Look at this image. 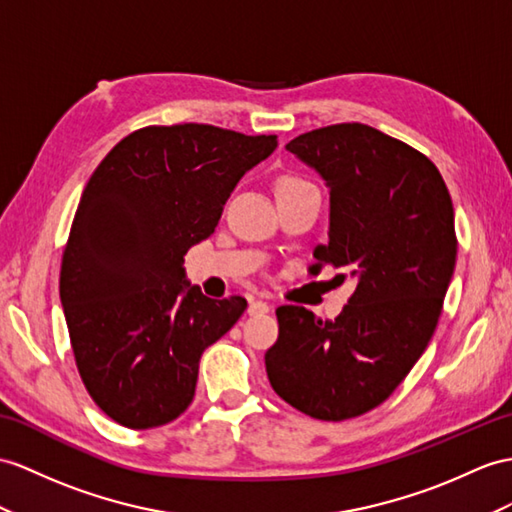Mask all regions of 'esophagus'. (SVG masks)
Here are the masks:
<instances>
[{
	"label": "esophagus",
	"instance_id": "esophagus-1",
	"mask_svg": "<svg viewBox=\"0 0 512 512\" xmlns=\"http://www.w3.org/2000/svg\"><path fill=\"white\" fill-rule=\"evenodd\" d=\"M269 308L271 306L267 302H263V299H252L247 306V313L249 315H265V313H269Z\"/></svg>",
	"mask_w": 512,
	"mask_h": 512
}]
</instances>
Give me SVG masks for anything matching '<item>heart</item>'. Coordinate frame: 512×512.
Returning <instances> with one entry per match:
<instances>
[{"instance_id":"1","label":"heart","mask_w":512,"mask_h":512,"mask_svg":"<svg viewBox=\"0 0 512 512\" xmlns=\"http://www.w3.org/2000/svg\"><path fill=\"white\" fill-rule=\"evenodd\" d=\"M306 186H313V184L302 180V178H297V176H284V178H280V182H278V193L295 191V189H306Z\"/></svg>"}]
</instances>
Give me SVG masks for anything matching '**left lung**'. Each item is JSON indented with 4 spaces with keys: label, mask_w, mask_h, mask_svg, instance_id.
<instances>
[{
    "label": "left lung",
    "mask_w": 512,
    "mask_h": 512,
    "mask_svg": "<svg viewBox=\"0 0 512 512\" xmlns=\"http://www.w3.org/2000/svg\"><path fill=\"white\" fill-rule=\"evenodd\" d=\"M286 149L330 193L328 243L310 273L345 269L356 291L334 319L280 306L267 378L304 415L352 419L382 404L432 339L456 267L452 197L426 156L365 123L306 132Z\"/></svg>",
    "instance_id": "1"
}]
</instances>
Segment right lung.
<instances>
[{"label": "right lung", "instance_id": "add662e5", "mask_svg": "<svg viewBox=\"0 0 512 512\" xmlns=\"http://www.w3.org/2000/svg\"><path fill=\"white\" fill-rule=\"evenodd\" d=\"M278 147L204 123L136 130L86 182L62 254L60 304L95 404L132 430L178 419L199 358L247 308L210 299L184 254L215 232L223 204Z\"/></svg>", "mask_w": 512, "mask_h": 512}]
</instances>
